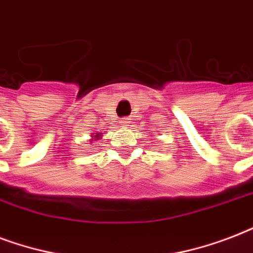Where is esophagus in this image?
Returning a JSON list of instances; mask_svg holds the SVG:
<instances>
[{"label": "esophagus", "instance_id": "34e87169", "mask_svg": "<svg viewBox=\"0 0 253 253\" xmlns=\"http://www.w3.org/2000/svg\"><path fill=\"white\" fill-rule=\"evenodd\" d=\"M119 123L122 125V126H128V123H130V118H122L119 121Z\"/></svg>", "mask_w": 253, "mask_h": 253}]
</instances>
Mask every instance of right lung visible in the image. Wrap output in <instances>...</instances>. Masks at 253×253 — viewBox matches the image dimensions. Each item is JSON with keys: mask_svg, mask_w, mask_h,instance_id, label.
Masks as SVG:
<instances>
[{"mask_svg": "<svg viewBox=\"0 0 253 253\" xmlns=\"http://www.w3.org/2000/svg\"><path fill=\"white\" fill-rule=\"evenodd\" d=\"M99 138H101V134H95V135H94V139H95V140H98ZM91 140H93V139H91Z\"/></svg>", "mask_w": 253, "mask_h": 253, "instance_id": "right-lung-1", "label": "right lung"}]
</instances>
